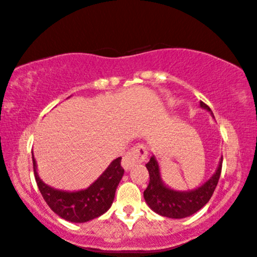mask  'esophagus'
Returning <instances> with one entry per match:
<instances>
[{
  "label": "esophagus",
  "mask_w": 257,
  "mask_h": 257,
  "mask_svg": "<svg viewBox=\"0 0 257 257\" xmlns=\"http://www.w3.org/2000/svg\"><path fill=\"white\" fill-rule=\"evenodd\" d=\"M147 158H148L147 147L144 146V144L138 143L125 154V156H123L122 159V167L125 168L126 171H130L137 164L143 162Z\"/></svg>",
  "instance_id": "34e87169"
}]
</instances>
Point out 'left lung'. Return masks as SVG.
Wrapping results in <instances>:
<instances>
[{
  "mask_svg": "<svg viewBox=\"0 0 257 257\" xmlns=\"http://www.w3.org/2000/svg\"><path fill=\"white\" fill-rule=\"evenodd\" d=\"M200 104L204 109L212 111L204 102L200 101ZM146 167L150 177L149 185L144 190L143 194L148 206L152 208L154 212L166 218L183 219L198 212L209 202L221 174L222 158L214 176L201 188L191 190V191H174V190L166 188L160 177L158 161L154 156L150 158Z\"/></svg>",
  "mask_w": 257,
  "mask_h": 257,
  "instance_id": "obj_1",
  "label": "left lung"
}]
</instances>
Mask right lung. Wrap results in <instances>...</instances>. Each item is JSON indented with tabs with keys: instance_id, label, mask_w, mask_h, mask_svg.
Listing matches in <instances>:
<instances>
[{
	"instance_id": "add662e5",
	"label": "right lung",
	"mask_w": 257,
	"mask_h": 257,
	"mask_svg": "<svg viewBox=\"0 0 257 257\" xmlns=\"http://www.w3.org/2000/svg\"><path fill=\"white\" fill-rule=\"evenodd\" d=\"M32 162L36 183L44 201L60 218L71 222L90 221L107 212L113 203L115 190L123 176L121 158H117L87 189L73 192L61 191L50 188L39 179L33 154Z\"/></svg>"
}]
</instances>
